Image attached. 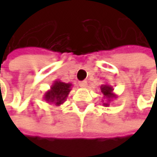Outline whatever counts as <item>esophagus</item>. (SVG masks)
<instances>
[{"label":"esophagus","mask_w":157,"mask_h":157,"mask_svg":"<svg viewBox=\"0 0 157 157\" xmlns=\"http://www.w3.org/2000/svg\"><path fill=\"white\" fill-rule=\"evenodd\" d=\"M79 86H81V87H86L87 86V82L86 81H81V82H79Z\"/></svg>","instance_id":"obj_1"}]
</instances>
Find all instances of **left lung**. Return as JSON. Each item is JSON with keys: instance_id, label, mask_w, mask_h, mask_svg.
Here are the masks:
<instances>
[{"instance_id": "left-lung-1", "label": "left lung", "mask_w": 157, "mask_h": 157, "mask_svg": "<svg viewBox=\"0 0 157 157\" xmlns=\"http://www.w3.org/2000/svg\"><path fill=\"white\" fill-rule=\"evenodd\" d=\"M101 91L104 94V98L105 99V102H104V105L105 107L109 106L110 101L113 99H116L117 95L114 93V88L110 85H101Z\"/></svg>"}]
</instances>
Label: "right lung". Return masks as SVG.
<instances>
[{
	"instance_id": "obj_1",
	"label": "right lung",
	"mask_w": 157,
	"mask_h": 157,
	"mask_svg": "<svg viewBox=\"0 0 157 157\" xmlns=\"http://www.w3.org/2000/svg\"><path fill=\"white\" fill-rule=\"evenodd\" d=\"M72 84L64 83L56 80L51 86V88L44 94V100L51 105L59 106L67 100V97L71 90Z\"/></svg>"
}]
</instances>
